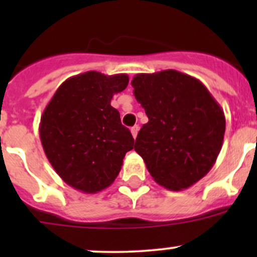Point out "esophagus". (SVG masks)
<instances>
[{"label":"esophagus","mask_w":257,"mask_h":257,"mask_svg":"<svg viewBox=\"0 0 257 257\" xmlns=\"http://www.w3.org/2000/svg\"><path fill=\"white\" fill-rule=\"evenodd\" d=\"M138 131H139V126H138V125L132 126L131 132H132V136H133V138H134V139L137 138V134H138Z\"/></svg>","instance_id":"1"}]
</instances>
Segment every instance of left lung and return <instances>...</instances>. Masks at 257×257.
Returning <instances> with one entry per match:
<instances>
[{
    "mask_svg": "<svg viewBox=\"0 0 257 257\" xmlns=\"http://www.w3.org/2000/svg\"><path fill=\"white\" fill-rule=\"evenodd\" d=\"M132 85L149 119L134 150L155 183L174 191L190 188L216 162L224 110L200 80L174 69L137 74Z\"/></svg>",
    "mask_w": 257,
    "mask_h": 257,
    "instance_id": "left-lung-1",
    "label": "left lung"
}]
</instances>
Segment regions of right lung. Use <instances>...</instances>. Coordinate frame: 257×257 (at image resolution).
Returning a JSON list of instances; mask_svg holds the SVG:
<instances>
[{
  "instance_id": "right-lung-1",
  "label": "right lung",
  "mask_w": 257,
  "mask_h": 257,
  "mask_svg": "<svg viewBox=\"0 0 257 257\" xmlns=\"http://www.w3.org/2000/svg\"><path fill=\"white\" fill-rule=\"evenodd\" d=\"M126 74L85 72L64 80L43 110L40 137L46 157L62 180L95 194L118 177L134 139L110 105L126 88Z\"/></svg>"
}]
</instances>
